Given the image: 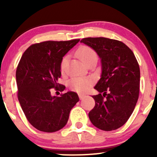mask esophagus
I'll use <instances>...</instances> for the list:
<instances>
[{"label": "esophagus", "mask_w": 157, "mask_h": 157, "mask_svg": "<svg viewBox=\"0 0 157 157\" xmlns=\"http://www.w3.org/2000/svg\"><path fill=\"white\" fill-rule=\"evenodd\" d=\"M78 96H79V97H80V100H82V99H83L84 97H86V95H84V94H78Z\"/></svg>", "instance_id": "34e87169"}]
</instances>
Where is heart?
I'll use <instances>...</instances> for the list:
<instances>
[{
    "label": "heart",
    "instance_id": "1",
    "mask_svg": "<svg viewBox=\"0 0 157 157\" xmlns=\"http://www.w3.org/2000/svg\"><path fill=\"white\" fill-rule=\"evenodd\" d=\"M76 55L85 65L87 64L90 61L97 59L96 52L93 48H90L89 46H81L77 49ZM67 60L68 57L66 56L61 61L60 70L62 72L64 71L66 63H67ZM68 85H69V87L74 91H78V92H85V91H88L92 85V80L89 77H75L69 81Z\"/></svg>",
    "mask_w": 157,
    "mask_h": 157
}]
</instances>
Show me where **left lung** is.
<instances>
[{"label":"left lung","mask_w":157,"mask_h":157,"mask_svg":"<svg viewBox=\"0 0 157 157\" xmlns=\"http://www.w3.org/2000/svg\"><path fill=\"white\" fill-rule=\"evenodd\" d=\"M81 43L93 48L101 61L102 73L94 89L95 106L89 117L102 131L119 128L134 111L140 92V66L133 52L121 41L86 37Z\"/></svg>","instance_id":"left-lung-1"}]
</instances>
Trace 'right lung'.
<instances>
[{
  "label": "right lung",
  "instance_id": "add662e5",
  "mask_svg": "<svg viewBox=\"0 0 157 157\" xmlns=\"http://www.w3.org/2000/svg\"><path fill=\"white\" fill-rule=\"evenodd\" d=\"M80 41H45L32 45L21 57L17 70V97L30 124L44 132H55L67 123L70 111L79 101L74 91L52 96L51 89L63 91L58 83L60 63L67 52Z\"/></svg>",
  "mask_w": 157,
  "mask_h": 157
}]
</instances>
